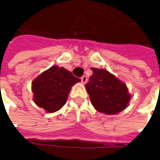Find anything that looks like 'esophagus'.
<instances>
[{"mask_svg":"<svg viewBox=\"0 0 160 160\" xmlns=\"http://www.w3.org/2000/svg\"><path fill=\"white\" fill-rule=\"evenodd\" d=\"M80 80H81V82H82V83L85 84L87 81V77L86 76V75H83V76L80 78Z\"/></svg>","mask_w":160,"mask_h":160,"instance_id":"esophagus-1","label":"esophagus"}]
</instances>
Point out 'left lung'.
Returning <instances> with one entry per match:
<instances>
[{
	"label": "left lung",
	"mask_w": 160,
	"mask_h": 160,
	"mask_svg": "<svg viewBox=\"0 0 160 160\" xmlns=\"http://www.w3.org/2000/svg\"><path fill=\"white\" fill-rule=\"evenodd\" d=\"M92 75L86 88L93 107L98 112L118 114L126 109L130 100L126 85L105 69L92 68Z\"/></svg>",
	"instance_id": "obj_1"
}]
</instances>
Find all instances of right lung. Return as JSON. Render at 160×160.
Segmentation results:
<instances>
[{"label": "right lung", "instance_id": "right-lung-1", "mask_svg": "<svg viewBox=\"0 0 160 160\" xmlns=\"http://www.w3.org/2000/svg\"><path fill=\"white\" fill-rule=\"evenodd\" d=\"M80 81L66 68L52 66L32 81L33 100L49 113L57 111L66 104L71 87Z\"/></svg>", "mask_w": 160, "mask_h": 160}]
</instances>
